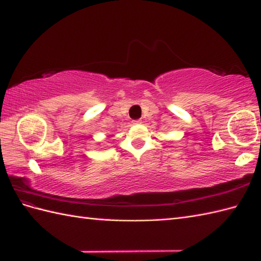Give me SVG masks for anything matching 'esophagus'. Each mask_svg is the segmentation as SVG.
Masks as SVG:
<instances>
[{"label": "esophagus", "mask_w": 261, "mask_h": 261, "mask_svg": "<svg viewBox=\"0 0 261 261\" xmlns=\"http://www.w3.org/2000/svg\"><path fill=\"white\" fill-rule=\"evenodd\" d=\"M142 123V120L141 119H135V120H133L132 121V124L133 125H138V124H141Z\"/></svg>", "instance_id": "esophagus-1"}]
</instances>
